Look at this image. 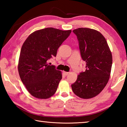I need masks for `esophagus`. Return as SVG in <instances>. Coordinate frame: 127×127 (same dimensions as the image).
Instances as JSON below:
<instances>
[{
  "label": "esophagus",
  "instance_id": "34e87169",
  "mask_svg": "<svg viewBox=\"0 0 127 127\" xmlns=\"http://www.w3.org/2000/svg\"><path fill=\"white\" fill-rule=\"evenodd\" d=\"M63 73L64 74V75H65V76H67V75L69 74V72H64Z\"/></svg>",
  "mask_w": 127,
  "mask_h": 127
}]
</instances>
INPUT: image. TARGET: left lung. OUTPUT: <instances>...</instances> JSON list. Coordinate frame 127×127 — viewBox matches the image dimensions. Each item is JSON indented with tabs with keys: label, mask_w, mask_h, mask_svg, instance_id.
<instances>
[{
	"label": "left lung",
	"mask_w": 127,
	"mask_h": 127,
	"mask_svg": "<svg viewBox=\"0 0 127 127\" xmlns=\"http://www.w3.org/2000/svg\"><path fill=\"white\" fill-rule=\"evenodd\" d=\"M73 32L78 38L86 69L78 75L76 81L71 85L72 89L77 96L88 99L99 94L108 82L112 54L104 36L97 30L78 28Z\"/></svg>",
	"instance_id": "8db88e82"
}]
</instances>
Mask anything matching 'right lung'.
<instances>
[{
	"mask_svg": "<svg viewBox=\"0 0 127 127\" xmlns=\"http://www.w3.org/2000/svg\"><path fill=\"white\" fill-rule=\"evenodd\" d=\"M53 27L37 30L23 44L18 70L23 85L33 97L46 99L57 91L62 72L49 65L48 59L56 57L59 46L71 33Z\"/></svg>",
	"mask_w": 127,
	"mask_h": 127,
	"instance_id": "add662e5",
	"label": "right lung"
}]
</instances>
